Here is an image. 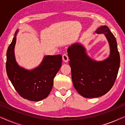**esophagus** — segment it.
Instances as JSON below:
<instances>
[{"mask_svg":"<svg viewBox=\"0 0 125 125\" xmlns=\"http://www.w3.org/2000/svg\"><path fill=\"white\" fill-rule=\"evenodd\" d=\"M62 60H64L65 62H67L69 60V58H68V56L66 54H64L62 55Z\"/></svg>","mask_w":125,"mask_h":125,"instance_id":"34e87169","label":"esophagus"}]
</instances>
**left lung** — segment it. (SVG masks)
<instances>
[{
  "instance_id": "left-lung-1",
  "label": "left lung",
  "mask_w": 125,
  "mask_h": 125,
  "mask_svg": "<svg viewBox=\"0 0 125 125\" xmlns=\"http://www.w3.org/2000/svg\"><path fill=\"white\" fill-rule=\"evenodd\" d=\"M95 32L104 33L108 40L110 54L106 60L99 62L93 60L80 44H73L67 51L73 85L82 96L88 98L101 97L111 89L120 64L116 39L108 27H100Z\"/></svg>"
}]
</instances>
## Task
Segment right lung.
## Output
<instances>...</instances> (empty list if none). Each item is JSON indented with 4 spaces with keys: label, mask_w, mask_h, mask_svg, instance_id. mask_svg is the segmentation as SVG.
I'll return each instance as SVG.
<instances>
[{
    "label": "right lung",
    "mask_w": 125,
    "mask_h": 125,
    "mask_svg": "<svg viewBox=\"0 0 125 125\" xmlns=\"http://www.w3.org/2000/svg\"><path fill=\"white\" fill-rule=\"evenodd\" d=\"M15 32L7 52L6 71L12 84L19 94L31 101H39L48 97L53 85V79L60 69L62 56H46L39 66L31 71L20 67L16 62L14 48Z\"/></svg>",
    "instance_id": "1"
}]
</instances>
